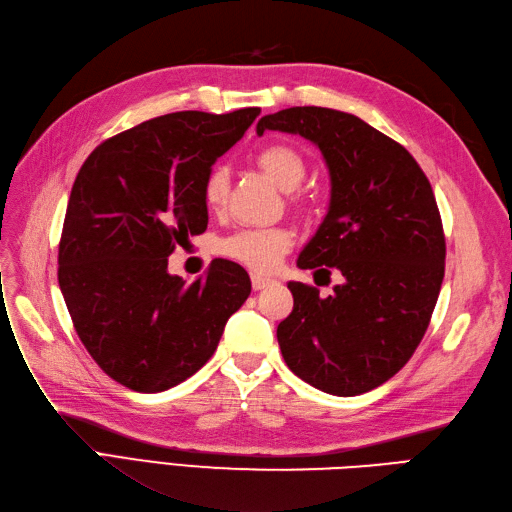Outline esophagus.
I'll list each match as a JSON object with an SVG mask.
<instances>
[{
  "instance_id": "obj_1",
  "label": "esophagus",
  "mask_w": 512,
  "mask_h": 512,
  "mask_svg": "<svg viewBox=\"0 0 512 512\" xmlns=\"http://www.w3.org/2000/svg\"><path fill=\"white\" fill-rule=\"evenodd\" d=\"M270 283H272L270 276H261V274H253V276H251V285H253L255 291L266 289Z\"/></svg>"
}]
</instances>
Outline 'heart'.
<instances>
[{"instance_id":"b5f03b06","label":"heart","mask_w":512,"mask_h":512,"mask_svg":"<svg viewBox=\"0 0 512 512\" xmlns=\"http://www.w3.org/2000/svg\"><path fill=\"white\" fill-rule=\"evenodd\" d=\"M259 170L266 174L272 183L283 189L293 191L298 189L306 174V163L295 148L287 144H270L261 148L255 157ZM227 193V174L225 170H212L204 180V204L210 210L221 208ZM302 206V204H298ZM293 244V236L285 227H257V229H242V232L223 240L221 251L223 255L232 257L244 266L253 270H272L278 259L283 257Z\"/></svg>"}]
</instances>
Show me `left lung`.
<instances>
[{"instance_id":"8db88e82","label":"left lung","mask_w":512,"mask_h":512,"mask_svg":"<svg viewBox=\"0 0 512 512\" xmlns=\"http://www.w3.org/2000/svg\"><path fill=\"white\" fill-rule=\"evenodd\" d=\"M266 129L321 151L329 208L298 266L340 276L327 298L287 285L293 310L276 329L280 353L312 387L366 393L404 368L432 319L447 255L432 185L402 144L355 114L295 106L261 117L257 134Z\"/></svg>"}]
</instances>
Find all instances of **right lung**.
Instances as JSON below:
<instances>
[{"instance_id": "right-lung-1", "label": "right lung", "mask_w": 512, "mask_h": 512, "mask_svg": "<svg viewBox=\"0 0 512 512\" xmlns=\"http://www.w3.org/2000/svg\"><path fill=\"white\" fill-rule=\"evenodd\" d=\"M257 117L259 108L163 114L82 163L59 242V287L89 355L129 389L187 381L249 298L238 263L214 259L187 285L168 272V257L206 232L204 180Z\"/></svg>"}]
</instances>
